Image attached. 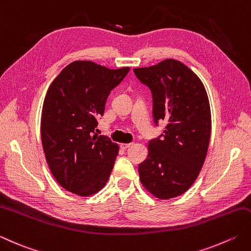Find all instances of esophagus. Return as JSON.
I'll list each match as a JSON object with an SVG mask.
<instances>
[{
  "instance_id": "obj_1",
  "label": "esophagus",
  "mask_w": 251,
  "mask_h": 251,
  "mask_svg": "<svg viewBox=\"0 0 251 251\" xmlns=\"http://www.w3.org/2000/svg\"><path fill=\"white\" fill-rule=\"evenodd\" d=\"M131 145H132V144H121L120 147H121L122 149L125 150V149H127V148H129V147H130Z\"/></svg>"
}]
</instances>
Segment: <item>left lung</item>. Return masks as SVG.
Listing matches in <instances>:
<instances>
[{
	"instance_id": "left-lung-1",
	"label": "left lung",
	"mask_w": 251,
	"mask_h": 251,
	"mask_svg": "<svg viewBox=\"0 0 251 251\" xmlns=\"http://www.w3.org/2000/svg\"><path fill=\"white\" fill-rule=\"evenodd\" d=\"M134 73L151 91L154 124L168 123L163 134L149 141L148 156L138 166L140 181L156 198L177 197L198 177L208 152L207 91L190 68L173 58Z\"/></svg>"
}]
</instances>
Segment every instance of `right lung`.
<instances>
[{"mask_svg":"<svg viewBox=\"0 0 251 251\" xmlns=\"http://www.w3.org/2000/svg\"><path fill=\"white\" fill-rule=\"evenodd\" d=\"M129 70L75 61L49 87L41 115L42 146L51 173L71 193L93 195L110 177L119 146L95 130L110 92Z\"/></svg>","mask_w":251,"mask_h":251,"instance_id":"obj_1","label":"right lung"}]
</instances>
